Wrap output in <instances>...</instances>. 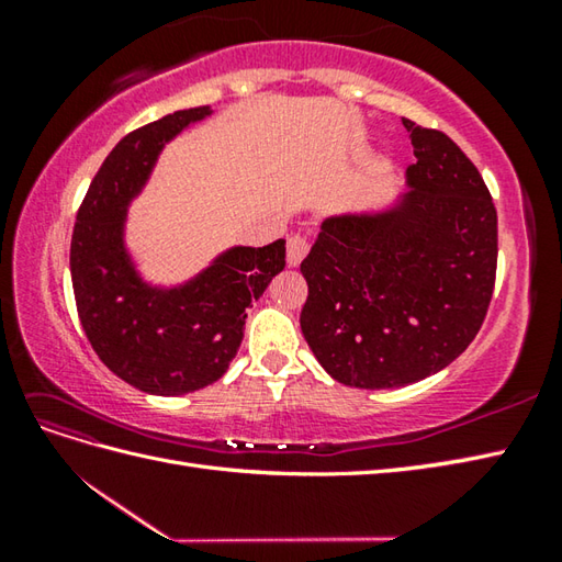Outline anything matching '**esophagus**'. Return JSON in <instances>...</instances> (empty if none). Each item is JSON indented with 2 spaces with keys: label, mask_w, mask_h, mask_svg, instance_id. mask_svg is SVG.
Here are the masks:
<instances>
[{
  "label": "esophagus",
  "mask_w": 562,
  "mask_h": 562,
  "mask_svg": "<svg viewBox=\"0 0 562 562\" xmlns=\"http://www.w3.org/2000/svg\"><path fill=\"white\" fill-rule=\"evenodd\" d=\"M306 254H308V241H306L304 236L294 234V236L288 238V262H290L292 268L300 266Z\"/></svg>",
  "instance_id": "1"
}]
</instances>
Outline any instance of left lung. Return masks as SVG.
Returning a JSON list of instances; mask_svg holds the SVG:
<instances>
[{"mask_svg": "<svg viewBox=\"0 0 562 562\" xmlns=\"http://www.w3.org/2000/svg\"><path fill=\"white\" fill-rule=\"evenodd\" d=\"M405 193L321 222L302 260V333L345 386L401 389L469 348L493 296L497 212L479 169L437 130L405 121Z\"/></svg>", "mask_w": 562, "mask_h": 562, "instance_id": "obj_1", "label": "left lung"}]
</instances>
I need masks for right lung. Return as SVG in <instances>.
Here are the masks:
<instances>
[{"label": "right lung", "instance_id": "1", "mask_svg": "<svg viewBox=\"0 0 562 562\" xmlns=\"http://www.w3.org/2000/svg\"><path fill=\"white\" fill-rule=\"evenodd\" d=\"M212 115L176 111L123 137L77 212L69 248L81 328L113 374L151 396L214 384L244 340L246 312L284 270V238L229 246L176 284L154 282L127 241V212L145 193L164 147Z\"/></svg>", "mask_w": 562, "mask_h": 562}]
</instances>
